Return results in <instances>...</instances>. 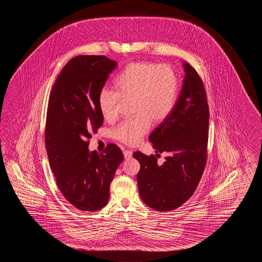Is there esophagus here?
<instances>
[{"label": "esophagus", "instance_id": "esophagus-1", "mask_svg": "<svg viewBox=\"0 0 262 262\" xmlns=\"http://www.w3.org/2000/svg\"><path fill=\"white\" fill-rule=\"evenodd\" d=\"M133 155V152H132V150H123V156H124V158L125 159H129L131 156Z\"/></svg>", "mask_w": 262, "mask_h": 262}]
</instances>
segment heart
<instances>
[{"instance_id": "heart-1", "label": "heart", "mask_w": 262, "mask_h": 262, "mask_svg": "<svg viewBox=\"0 0 262 262\" xmlns=\"http://www.w3.org/2000/svg\"><path fill=\"white\" fill-rule=\"evenodd\" d=\"M113 90L100 91L97 105L102 117L112 121L118 116L122 101L131 100L135 117L120 123L113 131L116 139L129 145L139 143L154 123H161L172 112L178 95V78L167 64L149 61L129 63L114 80Z\"/></svg>"}]
</instances>
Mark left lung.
Here are the masks:
<instances>
[{"label":"left lung","instance_id":"obj_1","mask_svg":"<svg viewBox=\"0 0 262 262\" xmlns=\"http://www.w3.org/2000/svg\"><path fill=\"white\" fill-rule=\"evenodd\" d=\"M184 76L172 112L156 127L149 140L158 152H167L157 164L155 156L134 152L140 164L137 181L139 195L158 212L172 211L194 194L207 159L209 106L203 82L195 69L184 61Z\"/></svg>","mask_w":262,"mask_h":262}]
</instances>
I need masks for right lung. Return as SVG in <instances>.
<instances>
[{"mask_svg":"<svg viewBox=\"0 0 262 262\" xmlns=\"http://www.w3.org/2000/svg\"><path fill=\"white\" fill-rule=\"evenodd\" d=\"M117 62L106 56L81 55L67 62L50 93L46 149L61 194L73 206L96 212L110 199V185L123 155L115 144L103 154L88 139L103 124L97 98Z\"/></svg>","mask_w":262,"mask_h":262,"instance_id":"add662e5","label":"right lung"}]
</instances>
